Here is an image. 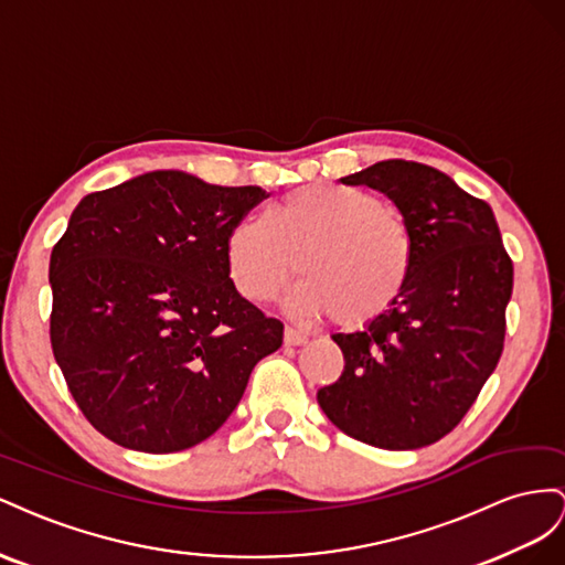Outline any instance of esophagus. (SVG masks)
Listing matches in <instances>:
<instances>
[{
  "instance_id": "1",
  "label": "esophagus",
  "mask_w": 565,
  "mask_h": 565,
  "mask_svg": "<svg viewBox=\"0 0 565 565\" xmlns=\"http://www.w3.org/2000/svg\"><path fill=\"white\" fill-rule=\"evenodd\" d=\"M284 343H286V345H305V343H308V335H305V333L298 331V329H294V327H286V331H284Z\"/></svg>"
}]
</instances>
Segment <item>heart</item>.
I'll return each instance as SVG.
<instances>
[{
	"label": "heart",
	"mask_w": 565,
	"mask_h": 565,
	"mask_svg": "<svg viewBox=\"0 0 565 565\" xmlns=\"http://www.w3.org/2000/svg\"><path fill=\"white\" fill-rule=\"evenodd\" d=\"M227 269L238 294L274 300L302 274L298 310L331 315L358 329L388 312L414 269L409 224L374 193L345 184H308L267 213L241 220L227 236Z\"/></svg>",
	"instance_id": "heart-1"
}]
</instances>
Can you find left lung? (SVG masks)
<instances>
[{
	"label": "left lung",
	"instance_id": "obj_1",
	"mask_svg": "<svg viewBox=\"0 0 565 565\" xmlns=\"http://www.w3.org/2000/svg\"><path fill=\"white\" fill-rule=\"evenodd\" d=\"M385 193L414 236V269L388 312L333 333L343 374L317 391L329 422L381 449L438 443L471 409L504 348L513 265L492 207L414 160L348 174Z\"/></svg>",
	"mask_w": 565,
	"mask_h": 565
}]
</instances>
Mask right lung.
<instances>
[{"label": "right lung", "mask_w": 565, "mask_h": 565, "mask_svg": "<svg viewBox=\"0 0 565 565\" xmlns=\"http://www.w3.org/2000/svg\"><path fill=\"white\" fill-rule=\"evenodd\" d=\"M267 193L153 170L77 203L52 250V348L77 407L120 447L203 443L284 324L230 279L227 236Z\"/></svg>", "instance_id": "add662e5"}]
</instances>
